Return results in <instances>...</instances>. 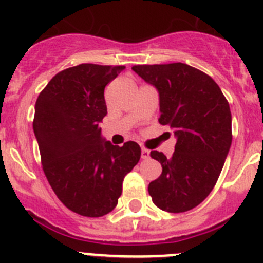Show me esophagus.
<instances>
[{
	"label": "esophagus",
	"mask_w": 263,
	"mask_h": 263,
	"mask_svg": "<svg viewBox=\"0 0 263 263\" xmlns=\"http://www.w3.org/2000/svg\"><path fill=\"white\" fill-rule=\"evenodd\" d=\"M149 151L148 149H145V148H143L141 149V158L143 159H146V158H149Z\"/></svg>",
	"instance_id": "obj_1"
}]
</instances>
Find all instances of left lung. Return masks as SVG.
<instances>
[{
    "mask_svg": "<svg viewBox=\"0 0 263 263\" xmlns=\"http://www.w3.org/2000/svg\"><path fill=\"white\" fill-rule=\"evenodd\" d=\"M132 70L158 90V122L176 137L170 158L151 152L162 174L149 183V195L165 212H188L212 192L231 148L230 105L209 75L185 63L137 65Z\"/></svg>",
    "mask_w": 263,
    "mask_h": 263,
    "instance_id": "left-lung-1",
    "label": "left lung"
}]
</instances>
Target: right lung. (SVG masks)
<instances>
[{
    "label": "right lung",
    "instance_id": "1",
    "mask_svg": "<svg viewBox=\"0 0 263 263\" xmlns=\"http://www.w3.org/2000/svg\"><path fill=\"white\" fill-rule=\"evenodd\" d=\"M123 70L92 63L63 70L35 105L33 132L46 179L61 202L84 217L114 209L124 176L141 156L139 144L112 145L98 127L107 114L105 87Z\"/></svg>",
    "mask_w": 263,
    "mask_h": 263
}]
</instances>
